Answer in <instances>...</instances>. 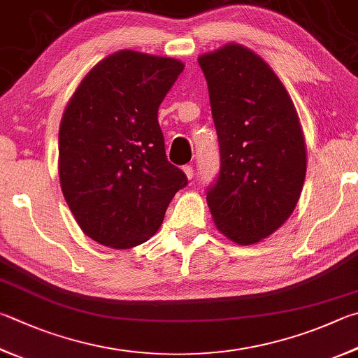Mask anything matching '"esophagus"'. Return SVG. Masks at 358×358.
I'll list each match as a JSON object with an SVG mask.
<instances>
[{
    "label": "esophagus",
    "mask_w": 358,
    "mask_h": 358,
    "mask_svg": "<svg viewBox=\"0 0 358 358\" xmlns=\"http://www.w3.org/2000/svg\"><path fill=\"white\" fill-rule=\"evenodd\" d=\"M183 171H185V173H186L187 180H192V178H194V167H192V166H185Z\"/></svg>",
    "instance_id": "obj_1"
}]
</instances>
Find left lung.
Here are the masks:
<instances>
[{"label": "left lung", "mask_w": 358, "mask_h": 358, "mask_svg": "<svg viewBox=\"0 0 358 358\" xmlns=\"http://www.w3.org/2000/svg\"><path fill=\"white\" fill-rule=\"evenodd\" d=\"M210 92L220 167L206 201L238 244L272 235L294 211L307 171L296 108L262 57L238 43L199 57Z\"/></svg>", "instance_id": "obj_1"}]
</instances>
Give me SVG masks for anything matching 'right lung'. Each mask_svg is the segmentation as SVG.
I'll use <instances>...</instances> for the list:
<instances>
[{
  "instance_id": "1",
  "label": "right lung",
  "mask_w": 358,
  "mask_h": 358,
  "mask_svg": "<svg viewBox=\"0 0 358 358\" xmlns=\"http://www.w3.org/2000/svg\"><path fill=\"white\" fill-rule=\"evenodd\" d=\"M185 66L123 50L96 64L59 128L62 194L89 238L114 249L145 243L185 172L166 157L158 109Z\"/></svg>"
}]
</instances>
